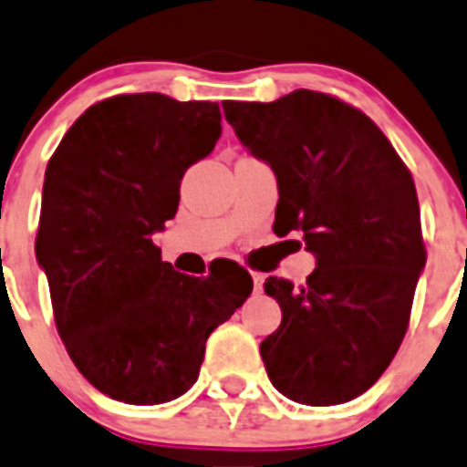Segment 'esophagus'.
<instances>
[{
  "instance_id": "obj_1",
  "label": "esophagus",
  "mask_w": 467,
  "mask_h": 467,
  "mask_svg": "<svg viewBox=\"0 0 467 467\" xmlns=\"http://www.w3.org/2000/svg\"><path fill=\"white\" fill-rule=\"evenodd\" d=\"M253 285H255V292H260L262 289V283H265V275L262 274H257V271H253Z\"/></svg>"
}]
</instances>
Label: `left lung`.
<instances>
[{"label":"left lung","mask_w":467,"mask_h":467,"mask_svg":"<svg viewBox=\"0 0 467 467\" xmlns=\"http://www.w3.org/2000/svg\"><path fill=\"white\" fill-rule=\"evenodd\" d=\"M223 111L278 180L274 233L301 230L317 257L303 285L266 278L283 310L260 344L266 374L298 404L356 400L395 358L427 262L413 175L369 116L328 93L298 88Z\"/></svg>","instance_id":"1"}]
</instances>
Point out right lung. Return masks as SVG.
Here are the masks:
<instances>
[{
    "label": "right lung",
    "instance_id": "right-lung-1",
    "mask_svg": "<svg viewBox=\"0 0 467 467\" xmlns=\"http://www.w3.org/2000/svg\"><path fill=\"white\" fill-rule=\"evenodd\" d=\"M219 137L216 102L125 93L86 109L49 157L36 257L67 356L111 400L184 395L212 330L251 296L237 262L193 278L152 244L178 212L184 171Z\"/></svg>",
    "mask_w": 467,
    "mask_h": 467
}]
</instances>
